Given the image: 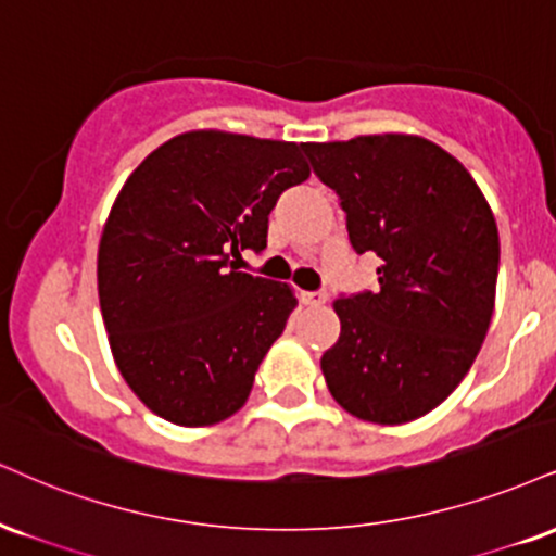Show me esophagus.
Here are the masks:
<instances>
[{"label":"esophagus","mask_w":556,"mask_h":556,"mask_svg":"<svg viewBox=\"0 0 556 556\" xmlns=\"http://www.w3.org/2000/svg\"><path fill=\"white\" fill-rule=\"evenodd\" d=\"M303 303L305 305H320V303H326V292H303Z\"/></svg>","instance_id":"obj_1"}]
</instances>
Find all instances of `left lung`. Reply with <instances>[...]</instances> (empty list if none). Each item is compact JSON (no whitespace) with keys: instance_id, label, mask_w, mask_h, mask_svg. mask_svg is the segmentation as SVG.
<instances>
[{"instance_id":"8db88e82","label":"left lung","mask_w":556,"mask_h":556,"mask_svg":"<svg viewBox=\"0 0 556 556\" xmlns=\"http://www.w3.org/2000/svg\"><path fill=\"white\" fill-rule=\"evenodd\" d=\"M337 191L357 253L378 256L376 292L339 295L342 333L320 370L354 417L401 425L451 396L492 320L500 238L469 170L406 134L303 144Z\"/></svg>"}]
</instances>
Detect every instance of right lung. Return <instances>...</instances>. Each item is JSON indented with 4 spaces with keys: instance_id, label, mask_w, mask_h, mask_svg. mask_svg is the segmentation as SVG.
Instances as JSON below:
<instances>
[{
    "instance_id": "right-lung-1",
    "label": "right lung",
    "mask_w": 556,
    "mask_h": 556,
    "mask_svg": "<svg viewBox=\"0 0 556 556\" xmlns=\"http://www.w3.org/2000/svg\"><path fill=\"white\" fill-rule=\"evenodd\" d=\"M303 144L189 131L131 173L98 251L111 352L134 393L180 427L214 425L249 399L285 331L292 290L236 271L266 249L269 214L311 168Z\"/></svg>"
}]
</instances>
